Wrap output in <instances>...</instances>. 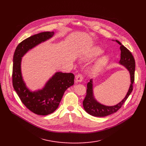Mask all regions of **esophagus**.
Here are the masks:
<instances>
[{
    "label": "esophagus",
    "instance_id": "1",
    "mask_svg": "<svg viewBox=\"0 0 146 146\" xmlns=\"http://www.w3.org/2000/svg\"><path fill=\"white\" fill-rule=\"evenodd\" d=\"M82 81V77L81 74H78L76 76V82H81Z\"/></svg>",
    "mask_w": 146,
    "mask_h": 146
}]
</instances>
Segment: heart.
<instances>
[{"label": "heart", "mask_w": 146, "mask_h": 146, "mask_svg": "<svg viewBox=\"0 0 146 146\" xmlns=\"http://www.w3.org/2000/svg\"><path fill=\"white\" fill-rule=\"evenodd\" d=\"M104 52V50L98 46H93L88 52L82 56L81 60L82 61H88L102 55ZM109 58L108 55H103L100 57L96 62L95 65L90 70V74L92 75L96 74L105 67L109 62Z\"/></svg>", "instance_id": "obj_1"}]
</instances>
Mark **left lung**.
I'll return each mask as SVG.
<instances>
[{"label":"left lung","mask_w":146,"mask_h":146,"mask_svg":"<svg viewBox=\"0 0 146 146\" xmlns=\"http://www.w3.org/2000/svg\"><path fill=\"white\" fill-rule=\"evenodd\" d=\"M115 41L120 46L121 59L119 64L122 65L129 72L130 75L131 84L128 91L124 98L117 105L114 106H106L99 102L94 96L93 90V79H91L87 84V95L82 102L83 107L86 111L89 114L98 117H106L117 111L122 106L123 104L128 99L133 90V83L135 80V62L131 52L119 42L118 40Z\"/></svg>","instance_id":"left-lung-1"}]
</instances>
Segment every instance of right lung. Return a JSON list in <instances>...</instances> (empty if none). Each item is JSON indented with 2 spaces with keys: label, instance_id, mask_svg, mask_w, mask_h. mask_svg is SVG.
<instances>
[{
  "label": "right lung",
  "instance_id": "right-lung-1",
  "mask_svg": "<svg viewBox=\"0 0 146 146\" xmlns=\"http://www.w3.org/2000/svg\"><path fill=\"white\" fill-rule=\"evenodd\" d=\"M54 32H41L26 38L17 47L13 56V85L24 105L33 113L40 115L52 113L59 106L65 91L74 84L73 73L55 72L41 89L30 90L21 72L22 58L31 50L52 38Z\"/></svg>",
  "mask_w": 146,
  "mask_h": 146
}]
</instances>
